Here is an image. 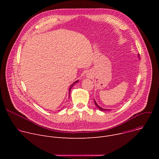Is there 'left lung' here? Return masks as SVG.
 I'll return each mask as SVG.
<instances>
[{"mask_svg": "<svg viewBox=\"0 0 159 159\" xmlns=\"http://www.w3.org/2000/svg\"><path fill=\"white\" fill-rule=\"evenodd\" d=\"M139 57H140L139 56ZM94 103H95V105L97 106V107H98L99 109V110H101V111H110L111 109H104V108H102L101 107H100L98 104H97V102H96V101L94 100Z\"/></svg>", "mask_w": 159, "mask_h": 159, "instance_id": "1", "label": "left lung"}]
</instances>
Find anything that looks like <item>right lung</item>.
Here are the masks:
<instances>
[{
	"instance_id": "right-lung-1",
	"label": "right lung",
	"mask_w": 159,
	"mask_h": 159,
	"mask_svg": "<svg viewBox=\"0 0 159 159\" xmlns=\"http://www.w3.org/2000/svg\"><path fill=\"white\" fill-rule=\"evenodd\" d=\"M78 82H79V80H76V81H75V82H74L72 84H71V85H70V88H69V94H70V90H71V89L72 88V87H73V86H74V85H75L76 83H77ZM69 96H70V95H69Z\"/></svg>"
}]
</instances>
